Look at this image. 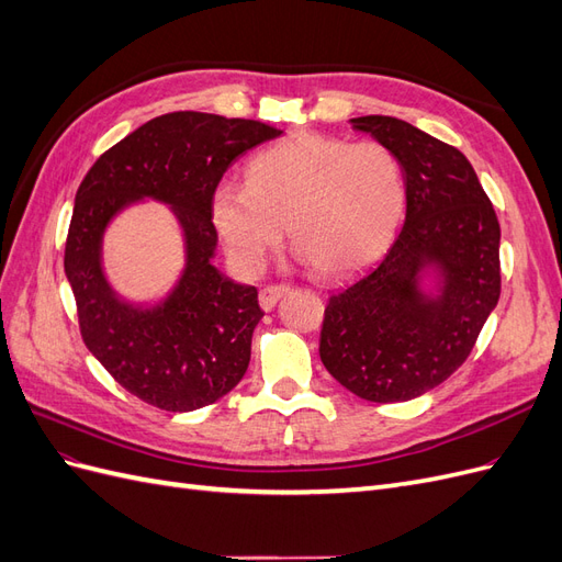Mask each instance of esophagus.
Segmentation results:
<instances>
[{
  "label": "esophagus",
  "instance_id": "obj_1",
  "mask_svg": "<svg viewBox=\"0 0 562 562\" xmlns=\"http://www.w3.org/2000/svg\"><path fill=\"white\" fill-rule=\"evenodd\" d=\"M291 291V285H285V283H277V285H265L262 291H260V307L265 310V312H269V310H274V304Z\"/></svg>",
  "mask_w": 562,
  "mask_h": 562
}]
</instances>
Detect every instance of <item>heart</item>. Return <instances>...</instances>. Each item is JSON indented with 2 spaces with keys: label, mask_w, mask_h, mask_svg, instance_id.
<instances>
[{
  "label": "heart",
  "mask_w": 562,
  "mask_h": 562,
  "mask_svg": "<svg viewBox=\"0 0 562 562\" xmlns=\"http://www.w3.org/2000/svg\"><path fill=\"white\" fill-rule=\"evenodd\" d=\"M405 199L401 161L386 145L295 133L248 164V187H220L213 217L239 267L260 269L288 229L300 258L335 279L384 252Z\"/></svg>",
  "instance_id": "b5f03b06"
}]
</instances>
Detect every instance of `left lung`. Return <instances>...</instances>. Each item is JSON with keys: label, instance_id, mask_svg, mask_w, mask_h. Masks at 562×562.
Returning <instances> with one entry per match:
<instances>
[{"label": "left lung", "instance_id": "obj_1", "mask_svg": "<svg viewBox=\"0 0 562 562\" xmlns=\"http://www.w3.org/2000/svg\"><path fill=\"white\" fill-rule=\"evenodd\" d=\"M351 124L401 161L405 223L375 267L330 295L318 353L359 398L411 401L469 359L497 307L499 220L457 147L396 116H356ZM427 266L441 271L438 296L418 288Z\"/></svg>", "mask_w": 562, "mask_h": 562}]
</instances>
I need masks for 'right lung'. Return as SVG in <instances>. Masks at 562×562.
I'll use <instances>...</instances> for the list:
<instances>
[{"label": "right lung", "instance_id": "obj_1", "mask_svg": "<svg viewBox=\"0 0 562 562\" xmlns=\"http://www.w3.org/2000/svg\"><path fill=\"white\" fill-rule=\"evenodd\" d=\"M281 131L252 119L171 112L135 128L98 157L81 180L65 241L83 345L128 394L166 413L211 405L241 382L250 339L265 312L255 285L213 267V196L236 157ZM151 195L175 206L188 267L175 293L140 311L114 295L99 267L109 220Z\"/></svg>", "mask_w": 562, "mask_h": 562}]
</instances>
